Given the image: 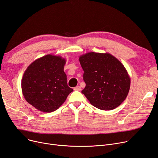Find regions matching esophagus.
<instances>
[{"label": "esophagus", "instance_id": "obj_1", "mask_svg": "<svg viewBox=\"0 0 158 158\" xmlns=\"http://www.w3.org/2000/svg\"><path fill=\"white\" fill-rule=\"evenodd\" d=\"M74 91H80V90H81V87H80V86H77V87H75L74 88Z\"/></svg>", "mask_w": 158, "mask_h": 158}]
</instances>
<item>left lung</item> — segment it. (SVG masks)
Listing matches in <instances>:
<instances>
[{"label": "left lung", "instance_id": "1", "mask_svg": "<svg viewBox=\"0 0 158 158\" xmlns=\"http://www.w3.org/2000/svg\"><path fill=\"white\" fill-rule=\"evenodd\" d=\"M86 84L82 90L91 105L101 110L118 107L129 92L131 78L125 67L110 53L89 52L79 57Z\"/></svg>", "mask_w": 158, "mask_h": 158}]
</instances>
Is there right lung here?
Returning a JSON list of instances; mask_svg holds the SVG:
<instances>
[{
  "label": "right lung",
  "instance_id": "right-lung-1",
  "mask_svg": "<svg viewBox=\"0 0 158 158\" xmlns=\"http://www.w3.org/2000/svg\"><path fill=\"white\" fill-rule=\"evenodd\" d=\"M65 59L60 56L45 55L35 60L24 71L21 81L26 100L44 112L57 110L73 89L67 85L64 69Z\"/></svg>",
  "mask_w": 158,
  "mask_h": 158
}]
</instances>
